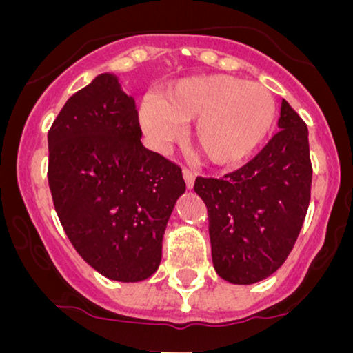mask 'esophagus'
I'll use <instances>...</instances> for the list:
<instances>
[{
	"label": "esophagus",
	"mask_w": 353,
	"mask_h": 353,
	"mask_svg": "<svg viewBox=\"0 0 353 353\" xmlns=\"http://www.w3.org/2000/svg\"><path fill=\"white\" fill-rule=\"evenodd\" d=\"M182 176H184V181H185V185H188V189H192L194 181H196L194 172L189 171V169H182Z\"/></svg>",
	"instance_id": "1"
}]
</instances>
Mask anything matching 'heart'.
Masks as SVG:
<instances>
[{"label": "heart", "instance_id": "heart-1", "mask_svg": "<svg viewBox=\"0 0 353 353\" xmlns=\"http://www.w3.org/2000/svg\"><path fill=\"white\" fill-rule=\"evenodd\" d=\"M275 117V101L264 86L228 74L177 81L161 101H144L139 119L157 148H168L194 123L190 141L209 163H241L264 141Z\"/></svg>", "mask_w": 353, "mask_h": 353}]
</instances>
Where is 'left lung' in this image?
Listing matches in <instances>:
<instances>
[{"instance_id":"left-lung-1","label":"left lung","mask_w":353,"mask_h":353,"mask_svg":"<svg viewBox=\"0 0 353 353\" xmlns=\"http://www.w3.org/2000/svg\"><path fill=\"white\" fill-rule=\"evenodd\" d=\"M281 131L261 152L224 177H197L204 201L214 269L249 285L272 275L294 249L310 202L309 131L282 99Z\"/></svg>"}]
</instances>
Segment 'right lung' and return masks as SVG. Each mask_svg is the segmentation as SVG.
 <instances>
[{
    "mask_svg": "<svg viewBox=\"0 0 353 353\" xmlns=\"http://www.w3.org/2000/svg\"><path fill=\"white\" fill-rule=\"evenodd\" d=\"M134 99L99 74L66 101L48 132L52 202L72 247L117 282L156 272L185 182L177 164L141 143Z\"/></svg>",
    "mask_w": 353,
    "mask_h": 353,
    "instance_id": "1",
    "label": "right lung"
}]
</instances>
